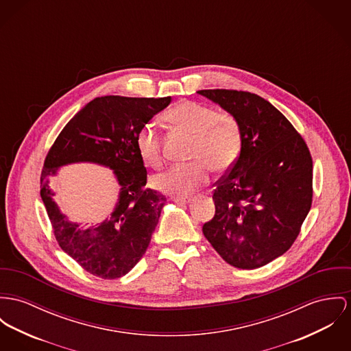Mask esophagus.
<instances>
[{
	"label": "esophagus",
	"mask_w": 351,
	"mask_h": 351,
	"mask_svg": "<svg viewBox=\"0 0 351 351\" xmlns=\"http://www.w3.org/2000/svg\"><path fill=\"white\" fill-rule=\"evenodd\" d=\"M173 200H175L176 203H179V204H186V203L189 202V196H175Z\"/></svg>",
	"instance_id": "obj_1"
}]
</instances>
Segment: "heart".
Here are the masks:
<instances>
[{
	"mask_svg": "<svg viewBox=\"0 0 351 351\" xmlns=\"http://www.w3.org/2000/svg\"><path fill=\"white\" fill-rule=\"evenodd\" d=\"M164 121L193 136L189 159L154 179L156 189L176 195H187L208 182L210 169L216 173L228 171L242 149V127L235 114L191 100H183L165 110ZM140 158L152 168L162 164V135L154 124H145L136 137Z\"/></svg>",
	"mask_w": 351,
	"mask_h": 351,
	"instance_id": "b5f03b06",
	"label": "heart"
}]
</instances>
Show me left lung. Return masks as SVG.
<instances>
[{
    "mask_svg": "<svg viewBox=\"0 0 351 351\" xmlns=\"http://www.w3.org/2000/svg\"><path fill=\"white\" fill-rule=\"evenodd\" d=\"M197 93L235 114L242 149L213 191L203 234L231 266L259 269L295 242L313 203V159L294 125L263 97L235 89Z\"/></svg>",
    "mask_w": 351,
    "mask_h": 351,
    "instance_id": "left-lung-1",
    "label": "left lung"
}]
</instances>
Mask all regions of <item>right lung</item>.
Returning a JSON list of instances; mask_svg holds the SVG:
<instances>
[{"label":"right lung","instance_id":"right-lung-1","mask_svg":"<svg viewBox=\"0 0 351 351\" xmlns=\"http://www.w3.org/2000/svg\"><path fill=\"white\" fill-rule=\"evenodd\" d=\"M168 97L101 96L79 110L48 151L41 171V199L58 245L86 272L116 279L145 254L167 197L147 189V169L136 147L140 130L171 103ZM93 161L115 171L122 186L119 203L96 229H79L53 204L47 178L64 163Z\"/></svg>","mask_w":351,"mask_h":351}]
</instances>
